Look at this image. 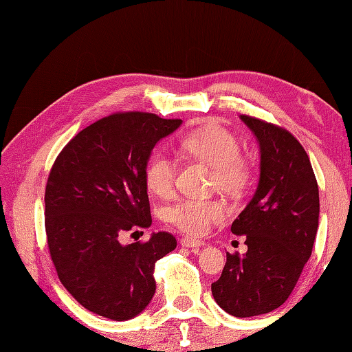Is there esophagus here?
Instances as JSON below:
<instances>
[{
	"instance_id": "34e87169",
	"label": "esophagus",
	"mask_w": 352,
	"mask_h": 352,
	"mask_svg": "<svg viewBox=\"0 0 352 352\" xmlns=\"http://www.w3.org/2000/svg\"><path fill=\"white\" fill-rule=\"evenodd\" d=\"M180 243H182V246H184V248H190L193 252H197L201 246H204V242L195 241V239H190V237H183Z\"/></svg>"
}]
</instances>
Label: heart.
<instances>
[{
    "label": "heart",
    "instance_id": "obj_1",
    "mask_svg": "<svg viewBox=\"0 0 352 352\" xmlns=\"http://www.w3.org/2000/svg\"><path fill=\"white\" fill-rule=\"evenodd\" d=\"M182 148L213 169V184L228 195H239L250 183L251 169L241 154V144L230 130L219 124H206L182 139ZM177 163L163 151L149 155L144 169L145 184L154 195L166 198L174 190ZM226 216L219 201L178 199L164 210L172 226L190 236L204 234L213 222Z\"/></svg>",
    "mask_w": 352,
    "mask_h": 352
}]
</instances>
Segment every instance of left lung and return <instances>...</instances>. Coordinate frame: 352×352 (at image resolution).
<instances>
[{
  "mask_svg": "<svg viewBox=\"0 0 352 352\" xmlns=\"http://www.w3.org/2000/svg\"><path fill=\"white\" fill-rule=\"evenodd\" d=\"M260 145V178L231 233L246 236L243 256L227 252L212 284L214 301L236 318L278 309L311 256L319 226V189L307 153L278 125L241 116Z\"/></svg>",
  "mask_w": 352,
  "mask_h": 352,
  "instance_id": "1",
  "label": "left lung"
}]
</instances>
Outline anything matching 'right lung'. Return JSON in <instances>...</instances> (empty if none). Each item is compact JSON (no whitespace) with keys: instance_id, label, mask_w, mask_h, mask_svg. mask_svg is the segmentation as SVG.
I'll return each mask as SVG.
<instances>
[{"instance_id":"obj_1","label":"right lung","mask_w":352,"mask_h":352,"mask_svg":"<svg viewBox=\"0 0 352 352\" xmlns=\"http://www.w3.org/2000/svg\"><path fill=\"white\" fill-rule=\"evenodd\" d=\"M182 122L146 111L113 113L81 130L52 164L45 189L51 260L89 311L126 320L153 300L155 261L175 250V237L159 231L130 245L121 237L151 226L145 164Z\"/></svg>"}]
</instances>
